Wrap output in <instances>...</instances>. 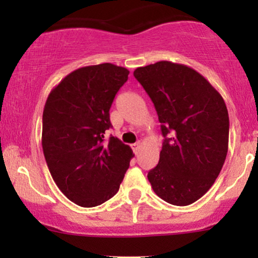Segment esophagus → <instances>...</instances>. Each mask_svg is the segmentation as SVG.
Listing matches in <instances>:
<instances>
[{
  "label": "esophagus",
  "mask_w": 258,
  "mask_h": 258,
  "mask_svg": "<svg viewBox=\"0 0 258 258\" xmlns=\"http://www.w3.org/2000/svg\"><path fill=\"white\" fill-rule=\"evenodd\" d=\"M141 148H142V146H141V143H139V142H137V143H135L132 146V149H133V152H135V154H138L139 150H141Z\"/></svg>",
  "instance_id": "esophagus-1"
}]
</instances>
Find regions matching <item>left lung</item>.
Wrapping results in <instances>:
<instances>
[{"label":"left lung","mask_w":258,"mask_h":258,"mask_svg":"<svg viewBox=\"0 0 258 258\" xmlns=\"http://www.w3.org/2000/svg\"><path fill=\"white\" fill-rule=\"evenodd\" d=\"M133 76L154 103L165 137L159 164L148 179L166 203L190 205L211 188L223 167L229 139L226 103L186 65L161 60L137 68Z\"/></svg>","instance_id":"obj_1"}]
</instances>
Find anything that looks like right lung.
Here are the masks:
<instances>
[{
    "label": "right lung",
    "mask_w": 258,
    "mask_h": 258,
    "mask_svg": "<svg viewBox=\"0 0 258 258\" xmlns=\"http://www.w3.org/2000/svg\"><path fill=\"white\" fill-rule=\"evenodd\" d=\"M111 63L80 68L49 93L42 116V149L52 178L76 205L94 207L119 191L132 149L119 138L105 142L109 110L128 79Z\"/></svg>",
    "instance_id": "obj_1"
}]
</instances>
